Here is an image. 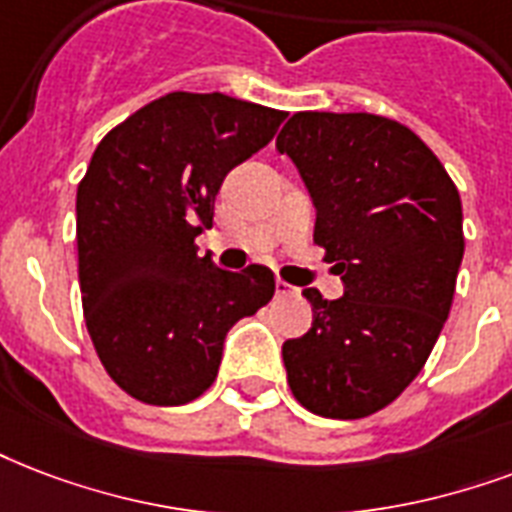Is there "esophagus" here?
Masks as SVG:
<instances>
[{
  "mask_svg": "<svg viewBox=\"0 0 512 512\" xmlns=\"http://www.w3.org/2000/svg\"><path fill=\"white\" fill-rule=\"evenodd\" d=\"M276 295H279V298H290V295H298V287H292V284H287L284 279H276Z\"/></svg>",
  "mask_w": 512,
  "mask_h": 512,
  "instance_id": "esophagus-1",
  "label": "esophagus"
}]
</instances>
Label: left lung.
I'll return each mask as SVG.
<instances>
[{"label": "left lung", "instance_id": "1", "mask_svg": "<svg viewBox=\"0 0 512 512\" xmlns=\"http://www.w3.org/2000/svg\"><path fill=\"white\" fill-rule=\"evenodd\" d=\"M317 206L314 241L343 298L308 287L311 330L284 341L306 411L362 419L419 376L451 311L464 255L462 198L411 128L368 112H295L276 136Z\"/></svg>", "mask_w": 512, "mask_h": 512}]
</instances>
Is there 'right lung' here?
Masks as SVG:
<instances>
[{"label":"right lung","mask_w":512,"mask_h":512,"mask_svg":"<svg viewBox=\"0 0 512 512\" xmlns=\"http://www.w3.org/2000/svg\"><path fill=\"white\" fill-rule=\"evenodd\" d=\"M287 112L225 93L174 91L99 142L77 187V268L101 365L147 405L214 384L225 335L273 298L265 265L198 255L225 174L271 142Z\"/></svg>","instance_id":"obj_1"}]
</instances>
